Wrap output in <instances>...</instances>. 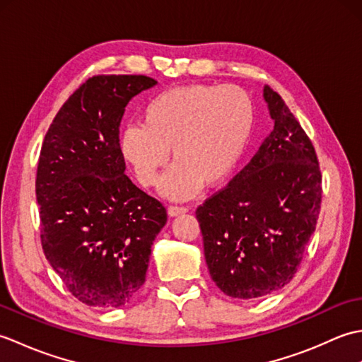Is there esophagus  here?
<instances>
[{"instance_id": "obj_1", "label": "esophagus", "mask_w": 362, "mask_h": 362, "mask_svg": "<svg viewBox=\"0 0 362 362\" xmlns=\"http://www.w3.org/2000/svg\"><path fill=\"white\" fill-rule=\"evenodd\" d=\"M187 211H188L187 206H177V205H169L168 206L169 216H179V214H185Z\"/></svg>"}]
</instances>
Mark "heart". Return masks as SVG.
<instances>
[{
  "instance_id": "1",
  "label": "heart",
  "mask_w": 362,
  "mask_h": 362,
  "mask_svg": "<svg viewBox=\"0 0 362 362\" xmlns=\"http://www.w3.org/2000/svg\"><path fill=\"white\" fill-rule=\"evenodd\" d=\"M255 109L247 91L236 86L175 87L152 98L141 113V127L121 134V153L143 187L163 182L171 199L193 197L204 187L224 183L240 163L250 140Z\"/></svg>"
}]
</instances>
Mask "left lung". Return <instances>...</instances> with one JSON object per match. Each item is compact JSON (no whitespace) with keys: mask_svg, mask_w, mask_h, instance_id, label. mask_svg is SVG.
Here are the masks:
<instances>
[{"mask_svg":"<svg viewBox=\"0 0 362 362\" xmlns=\"http://www.w3.org/2000/svg\"><path fill=\"white\" fill-rule=\"evenodd\" d=\"M274 130L228 185L197 206L206 266L224 294L252 300L288 284L316 230V151L281 96L263 90Z\"/></svg>","mask_w":362,"mask_h":362,"instance_id":"left-lung-1","label":"left lung"}]
</instances>
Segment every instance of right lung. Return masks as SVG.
Listing matches in <instances>:
<instances>
[{
	"instance_id": "1",
	"label": "right lung",
	"mask_w": 362,
	"mask_h": 362,
	"mask_svg": "<svg viewBox=\"0 0 362 362\" xmlns=\"http://www.w3.org/2000/svg\"><path fill=\"white\" fill-rule=\"evenodd\" d=\"M141 74L93 76L52 119L38 158L40 238L66 289L82 303L118 308L141 289L166 209L124 174L119 124Z\"/></svg>"
}]
</instances>
